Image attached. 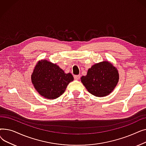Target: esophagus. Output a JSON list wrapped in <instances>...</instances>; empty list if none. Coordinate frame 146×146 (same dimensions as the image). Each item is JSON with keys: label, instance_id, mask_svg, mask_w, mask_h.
Here are the masks:
<instances>
[{"label": "esophagus", "instance_id": "1", "mask_svg": "<svg viewBox=\"0 0 146 146\" xmlns=\"http://www.w3.org/2000/svg\"><path fill=\"white\" fill-rule=\"evenodd\" d=\"M74 78L76 80H79L80 79V76L79 75H74Z\"/></svg>", "mask_w": 146, "mask_h": 146}]
</instances>
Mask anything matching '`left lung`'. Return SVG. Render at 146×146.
Here are the masks:
<instances>
[{
  "label": "left lung",
  "mask_w": 146,
  "mask_h": 146,
  "mask_svg": "<svg viewBox=\"0 0 146 146\" xmlns=\"http://www.w3.org/2000/svg\"><path fill=\"white\" fill-rule=\"evenodd\" d=\"M89 93L97 97L110 95L117 85L119 73L110 61L104 60L88 69L87 74L80 78Z\"/></svg>",
  "instance_id": "left-lung-1"
}]
</instances>
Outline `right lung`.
Wrapping results in <instances>:
<instances>
[{
    "label": "right lung",
    "mask_w": 146,
    "mask_h": 146,
    "mask_svg": "<svg viewBox=\"0 0 146 146\" xmlns=\"http://www.w3.org/2000/svg\"><path fill=\"white\" fill-rule=\"evenodd\" d=\"M73 80L70 73H65L57 64L45 59L38 61L31 74V82L35 90L41 96L49 99L61 96Z\"/></svg>",
    "instance_id": "right-lung-1"
}]
</instances>
